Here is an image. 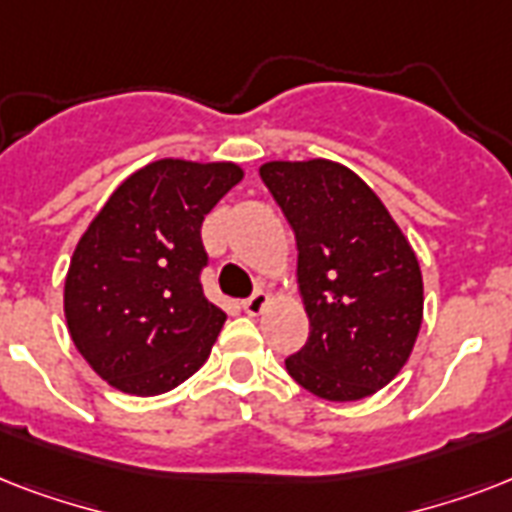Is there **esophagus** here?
Here are the masks:
<instances>
[{
  "label": "esophagus",
  "instance_id": "34e87169",
  "mask_svg": "<svg viewBox=\"0 0 512 512\" xmlns=\"http://www.w3.org/2000/svg\"><path fill=\"white\" fill-rule=\"evenodd\" d=\"M268 303H271V300H268V295H265V292H255V295L249 297V300H244V311L249 313V316H260V313L265 311V308H268Z\"/></svg>",
  "mask_w": 512,
  "mask_h": 512
}]
</instances>
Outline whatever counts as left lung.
<instances>
[{
	"mask_svg": "<svg viewBox=\"0 0 512 512\" xmlns=\"http://www.w3.org/2000/svg\"><path fill=\"white\" fill-rule=\"evenodd\" d=\"M260 177L297 239L311 335L287 372L327 401H361L396 377L422 327V271L388 207L345 164L265 162Z\"/></svg>",
	"mask_w": 512,
	"mask_h": 512,
	"instance_id": "8db88e82",
	"label": "left lung"
}]
</instances>
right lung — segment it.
I'll return each mask as SVG.
<instances>
[{
	"mask_svg": "<svg viewBox=\"0 0 512 512\" xmlns=\"http://www.w3.org/2000/svg\"><path fill=\"white\" fill-rule=\"evenodd\" d=\"M233 162L156 159L119 183L76 244L63 313L100 380L159 396L199 372L225 324L201 292V223L241 183Z\"/></svg>",
	"mask_w": 512,
	"mask_h": 512,
	"instance_id": "obj_1",
	"label": "right lung"
}]
</instances>
